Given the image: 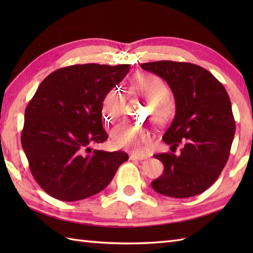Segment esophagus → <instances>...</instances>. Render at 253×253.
Returning a JSON list of instances; mask_svg holds the SVG:
<instances>
[{
	"instance_id": "esophagus-1",
	"label": "esophagus",
	"mask_w": 253,
	"mask_h": 253,
	"mask_svg": "<svg viewBox=\"0 0 253 253\" xmlns=\"http://www.w3.org/2000/svg\"><path fill=\"white\" fill-rule=\"evenodd\" d=\"M149 157L148 155H143V154H136V153H132L130 155V160H136V161H143V160H147Z\"/></svg>"
}]
</instances>
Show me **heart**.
<instances>
[{
  "instance_id": "1",
  "label": "heart",
  "mask_w": 253,
  "mask_h": 253,
  "mask_svg": "<svg viewBox=\"0 0 253 253\" xmlns=\"http://www.w3.org/2000/svg\"><path fill=\"white\" fill-rule=\"evenodd\" d=\"M129 84L133 92L149 101L155 121L166 118L169 113V90L162 78L157 75L138 73L130 78ZM124 104L125 99L120 89L113 88L107 91L102 101V114L104 120L109 123L120 120ZM150 139L151 138L147 129L131 125L118 126L112 132V142L116 148H132L138 153H141L147 149Z\"/></svg>"
}]
</instances>
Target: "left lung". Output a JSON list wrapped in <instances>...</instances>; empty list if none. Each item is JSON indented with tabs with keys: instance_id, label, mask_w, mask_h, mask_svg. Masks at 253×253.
<instances>
[{
	"instance_id": "obj_1",
	"label": "left lung",
	"mask_w": 253,
	"mask_h": 253,
	"mask_svg": "<svg viewBox=\"0 0 253 253\" xmlns=\"http://www.w3.org/2000/svg\"><path fill=\"white\" fill-rule=\"evenodd\" d=\"M169 84L176 114L163 141L171 152L155 154L164 165L151 186L171 198L197 196L211 187L229 158L235 120L227 91L207 69L196 64L159 61L141 64ZM182 145L181 152H173Z\"/></svg>"
}]
</instances>
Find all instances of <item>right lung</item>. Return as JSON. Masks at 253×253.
Returning a JSON list of instances; mask_svg holds the SVG:
<instances>
[{"label": "right lung", "instance_id": "right-lung-1", "mask_svg": "<svg viewBox=\"0 0 253 253\" xmlns=\"http://www.w3.org/2000/svg\"><path fill=\"white\" fill-rule=\"evenodd\" d=\"M129 68L72 65L51 73L38 87L25 111L21 146L47 195L62 201L93 196L128 160L126 152L92 151L90 146L109 137L102 126V101Z\"/></svg>", "mask_w": 253, "mask_h": 253}]
</instances>
